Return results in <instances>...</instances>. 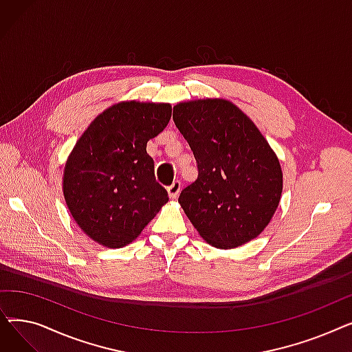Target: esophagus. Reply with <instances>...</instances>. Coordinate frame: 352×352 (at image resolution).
Masks as SVG:
<instances>
[{"label": "esophagus", "instance_id": "esophagus-1", "mask_svg": "<svg viewBox=\"0 0 352 352\" xmlns=\"http://www.w3.org/2000/svg\"><path fill=\"white\" fill-rule=\"evenodd\" d=\"M166 191H168V195H170V198L171 199H175L178 195H179V192H181V181H178V179H175L171 186L166 188Z\"/></svg>", "mask_w": 352, "mask_h": 352}]
</instances>
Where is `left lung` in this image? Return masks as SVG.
Masks as SVG:
<instances>
[{
    "label": "left lung",
    "mask_w": 352,
    "mask_h": 352,
    "mask_svg": "<svg viewBox=\"0 0 352 352\" xmlns=\"http://www.w3.org/2000/svg\"><path fill=\"white\" fill-rule=\"evenodd\" d=\"M173 120L198 166V178L178 198L198 234L224 250L256 238L283 192L280 161L260 129L223 98L179 102Z\"/></svg>",
    "instance_id": "8db88e82"
}]
</instances>
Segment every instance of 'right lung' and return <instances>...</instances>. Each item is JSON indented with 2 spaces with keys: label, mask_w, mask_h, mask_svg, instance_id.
<instances>
[{
  "label": "right lung",
  "mask_w": 352,
  "mask_h": 352,
  "mask_svg": "<svg viewBox=\"0 0 352 352\" xmlns=\"http://www.w3.org/2000/svg\"><path fill=\"white\" fill-rule=\"evenodd\" d=\"M170 104L122 101L89 124L65 162L63 191L78 227L96 243L122 248L168 202L146 142L170 122Z\"/></svg>",
  "instance_id": "obj_1"
}]
</instances>
